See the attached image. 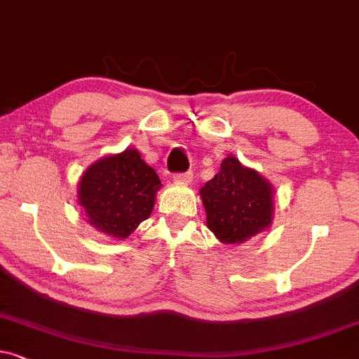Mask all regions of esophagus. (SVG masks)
<instances>
[{"label": "esophagus", "instance_id": "obj_1", "mask_svg": "<svg viewBox=\"0 0 359 359\" xmlns=\"http://www.w3.org/2000/svg\"><path fill=\"white\" fill-rule=\"evenodd\" d=\"M172 180L178 181V183H188V181L193 180V171L176 172V175H172Z\"/></svg>", "mask_w": 359, "mask_h": 359}]
</instances>
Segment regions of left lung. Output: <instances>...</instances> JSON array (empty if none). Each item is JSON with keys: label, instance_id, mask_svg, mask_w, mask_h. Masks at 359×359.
Segmentation results:
<instances>
[{"label": "left lung", "instance_id": "obj_1", "mask_svg": "<svg viewBox=\"0 0 359 359\" xmlns=\"http://www.w3.org/2000/svg\"><path fill=\"white\" fill-rule=\"evenodd\" d=\"M208 228L224 245H238L271 224L273 189L263 176L234 156L201 188Z\"/></svg>", "mask_w": 359, "mask_h": 359}]
</instances>
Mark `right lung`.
Instances as JSON below:
<instances>
[{
  "label": "right lung",
  "instance_id": "1",
  "mask_svg": "<svg viewBox=\"0 0 359 359\" xmlns=\"http://www.w3.org/2000/svg\"><path fill=\"white\" fill-rule=\"evenodd\" d=\"M159 187L156 171L136 149H126L88 168L79 181V205L93 226L109 236L126 238L149 218Z\"/></svg>",
  "mask_w": 359,
  "mask_h": 359
}]
</instances>
